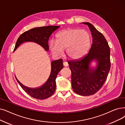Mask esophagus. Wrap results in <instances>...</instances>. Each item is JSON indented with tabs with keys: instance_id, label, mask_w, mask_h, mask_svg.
<instances>
[{
	"instance_id": "34e87169",
	"label": "esophagus",
	"mask_w": 125,
	"mask_h": 125,
	"mask_svg": "<svg viewBox=\"0 0 125 125\" xmlns=\"http://www.w3.org/2000/svg\"><path fill=\"white\" fill-rule=\"evenodd\" d=\"M63 65L65 67H67L68 66V63L67 62L65 61V62H63Z\"/></svg>"
}]
</instances>
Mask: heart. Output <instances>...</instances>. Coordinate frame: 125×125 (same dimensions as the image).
Segmentation results:
<instances>
[{"label": "heart", "instance_id": "1", "mask_svg": "<svg viewBox=\"0 0 125 125\" xmlns=\"http://www.w3.org/2000/svg\"><path fill=\"white\" fill-rule=\"evenodd\" d=\"M90 45L89 32L79 29H69L60 31L56 35V40H52L49 43V48L52 53L61 56L66 48V55L73 60L85 56Z\"/></svg>", "mask_w": 125, "mask_h": 125}]
</instances>
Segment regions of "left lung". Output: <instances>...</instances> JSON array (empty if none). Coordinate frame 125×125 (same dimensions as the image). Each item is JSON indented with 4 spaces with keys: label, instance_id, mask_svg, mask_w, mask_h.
<instances>
[{
    "label": "left lung",
    "instance_id": "8db88e82",
    "mask_svg": "<svg viewBox=\"0 0 125 125\" xmlns=\"http://www.w3.org/2000/svg\"><path fill=\"white\" fill-rule=\"evenodd\" d=\"M87 25L93 37V44L89 52L84 57L68 62L72 72V85L77 94L82 96L94 94L106 80L110 69V47L105 37L89 22ZM95 61V68L90 65Z\"/></svg>",
    "mask_w": 125,
    "mask_h": 125
}]
</instances>
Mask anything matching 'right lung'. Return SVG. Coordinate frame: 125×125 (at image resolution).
I'll return each instance as SVG.
<instances>
[{
    "label": "right lung",
    "instance_id": "1",
    "mask_svg": "<svg viewBox=\"0 0 125 125\" xmlns=\"http://www.w3.org/2000/svg\"><path fill=\"white\" fill-rule=\"evenodd\" d=\"M60 26H46L35 28L26 31L21 34L16 42L14 51L23 42H33L41 45L48 51L49 50L48 41L52 32ZM62 59L52 61L51 62V72L46 82L42 86L37 88H29L21 84L16 77V80L26 93L34 98L44 100L52 96L56 90V79L59 72L63 68Z\"/></svg>",
    "mask_w": 125,
    "mask_h": 125
}]
</instances>
